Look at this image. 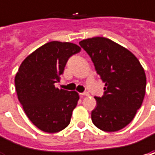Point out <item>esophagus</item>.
Masks as SVG:
<instances>
[{
  "label": "esophagus",
  "instance_id": "34e87169",
  "mask_svg": "<svg viewBox=\"0 0 155 155\" xmlns=\"http://www.w3.org/2000/svg\"><path fill=\"white\" fill-rule=\"evenodd\" d=\"M79 95H80L81 97H88L90 94H89V92H83V93H79Z\"/></svg>",
  "mask_w": 155,
  "mask_h": 155
}]
</instances>
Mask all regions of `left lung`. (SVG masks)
<instances>
[{
  "label": "left lung",
  "instance_id": "left-lung-1",
  "mask_svg": "<svg viewBox=\"0 0 155 155\" xmlns=\"http://www.w3.org/2000/svg\"><path fill=\"white\" fill-rule=\"evenodd\" d=\"M91 57L97 73L105 83L102 97H95L94 125L105 132L126 127L141 106L146 92V74L134 54L110 39L94 37L79 42Z\"/></svg>",
  "mask_w": 155,
  "mask_h": 155
}]
</instances>
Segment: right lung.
<instances>
[{
  "label": "right lung",
  "instance_id": "add662e5",
  "mask_svg": "<svg viewBox=\"0 0 155 155\" xmlns=\"http://www.w3.org/2000/svg\"><path fill=\"white\" fill-rule=\"evenodd\" d=\"M80 51L73 43L48 42L28 55L16 73L18 99L29 120L44 132L57 133L70 124L78 93L54 84L59 82L69 58Z\"/></svg>",
  "mask_w": 155,
  "mask_h": 155
}]
</instances>
